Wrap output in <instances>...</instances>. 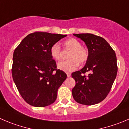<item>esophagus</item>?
<instances>
[{"mask_svg": "<svg viewBox=\"0 0 129 129\" xmlns=\"http://www.w3.org/2000/svg\"><path fill=\"white\" fill-rule=\"evenodd\" d=\"M66 74H67V77H70L71 76V73H67Z\"/></svg>", "mask_w": 129, "mask_h": 129, "instance_id": "34e87169", "label": "esophagus"}]
</instances>
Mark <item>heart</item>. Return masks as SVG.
Here are the masks:
<instances>
[{
	"label": "heart",
	"instance_id": "1",
	"mask_svg": "<svg viewBox=\"0 0 129 129\" xmlns=\"http://www.w3.org/2000/svg\"><path fill=\"white\" fill-rule=\"evenodd\" d=\"M63 49L70 52L67 55L69 60L58 64V68L64 72H72L76 69L79 64H84L88 60L89 51L86 47L81 45V42L76 38H69L63 42ZM50 55L53 60L58 61L62 56V49L58 43H55L50 48Z\"/></svg>",
	"mask_w": 129,
	"mask_h": 129
}]
</instances>
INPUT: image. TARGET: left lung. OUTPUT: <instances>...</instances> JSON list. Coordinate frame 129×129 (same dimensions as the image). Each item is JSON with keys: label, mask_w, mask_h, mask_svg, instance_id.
Wrapping results in <instances>:
<instances>
[{"label": "left lung", "mask_w": 129, "mask_h": 129, "mask_svg": "<svg viewBox=\"0 0 129 129\" xmlns=\"http://www.w3.org/2000/svg\"><path fill=\"white\" fill-rule=\"evenodd\" d=\"M73 35L85 42L89 57L84 67L71 74L76 81L72 95L79 104L93 105L103 101L111 89L118 71L116 54L102 37L89 33Z\"/></svg>", "instance_id": "left-lung-1"}]
</instances>
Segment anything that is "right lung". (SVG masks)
<instances>
[{
  "label": "right lung",
  "instance_id": "right-lung-1",
  "mask_svg": "<svg viewBox=\"0 0 129 129\" xmlns=\"http://www.w3.org/2000/svg\"><path fill=\"white\" fill-rule=\"evenodd\" d=\"M66 36L35 32L26 36L14 50L12 76L20 94L30 105L47 106L56 100L67 75L56 68L50 50Z\"/></svg>",
  "mask_w": 129,
  "mask_h": 129
}]
</instances>
